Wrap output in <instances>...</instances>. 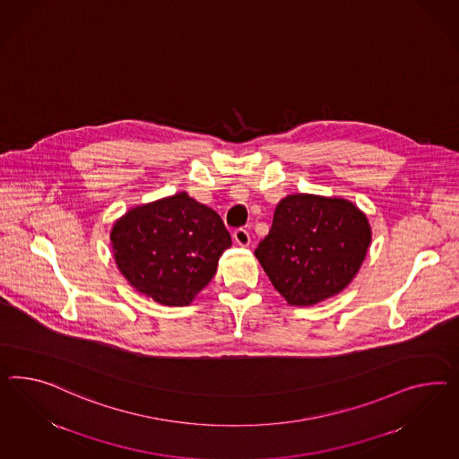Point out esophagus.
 I'll list each match as a JSON object with an SVG mask.
<instances>
[{
  "label": "esophagus",
  "mask_w": 459,
  "mask_h": 459,
  "mask_svg": "<svg viewBox=\"0 0 459 459\" xmlns=\"http://www.w3.org/2000/svg\"><path fill=\"white\" fill-rule=\"evenodd\" d=\"M234 240H236L237 246L248 247L250 246V234H248L246 229H237L236 232H234Z\"/></svg>",
  "instance_id": "esophagus-1"
}]
</instances>
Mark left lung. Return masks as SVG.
<instances>
[{"label": "left lung", "mask_w": 459, "mask_h": 459, "mask_svg": "<svg viewBox=\"0 0 459 459\" xmlns=\"http://www.w3.org/2000/svg\"><path fill=\"white\" fill-rule=\"evenodd\" d=\"M371 238V223L351 200L292 194L277 204L254 254L287 304L307 307L352 282Z\"/></svg>", "instance_id": "8db88e82"}]
</instances>
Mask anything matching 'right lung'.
Listing matches in <instances>:
<instances>
[{
	"label": "right lung",
	"instance_id": "right-lung-1",
	"mask_svg": "<svg viewBox=\"0 0 459 459\" xmlns=\"http://www.w3.org/2000/svg\"><path fill=\"white\" fill-rule=\"evenodd\" d=\"M110 242L128 284L169 307L192 304L232 246L221 215L186 192L125 212L113 223Z\"/></svg>",
	"mask_w": 459,
	"mask_h": 459
}]
</instances>
